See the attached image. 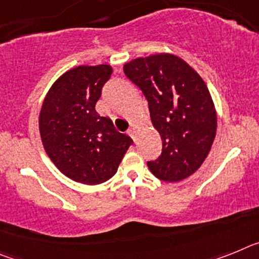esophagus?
<instances>
[{"mask_svg":"<svg viewBox=\"0 0 259 259\" xmlns=\"http://www.w3.org/2000/svg\"><path fill=\"white\" fill-rule=\"evenodd\" d=\"M128 135H130V136L132 137V139H136V128L135 127H131L130 128V130H128Z\"/></svg>","mask_w":259,"mask_h":259,"instance_id":"34e87169","label":"esophagus"}]
</instances>
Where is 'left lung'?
<instances>
[{"label":"left lung","mask_w":259,"mask_h":259,"mask_svg":"<svg viewBox=\"0 0 259 259\" xmlns=\"http://www.w3.org/2000/svg\"><path fill=\"white\" fill-rule=\"evenodd\" d=\"M123 70L145 96L161 135L162 153L148 162L149 170L164 182L188 178L207 157L217 132V113L205 81L187 62L164 53L134 59Z\"/></svg>","instance_id":"left-lung-1"}]
</instances>
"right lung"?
I'll use <instances>...</instances> for the list:
<instances>
[{"label": "right lung", "instance_id": "add662e5", "mask_svg": "<svg viewBox=\"0 0 259 259\" xmlns=\"http://www.w3.org/2000/svg\"><path fill=\"white\" fill-rule=\"evenodd\" d=\"M109 65L79 66L53 84L41 107L38 127L45 152L62 174L83 184H101L115 175L134 144L111 119L96 111Z\"/></svg>", "mask_w": 259, "mask_h": 259}]
</instances>
